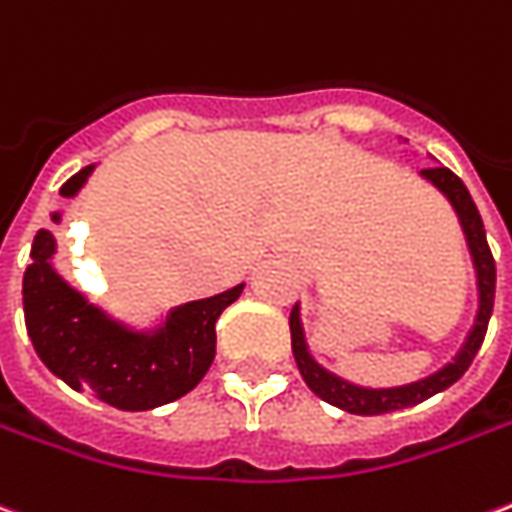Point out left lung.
<instances>
[{"label":"left lung","instance_id":"8db88e82","mask_svg":"<svg viewBox=\"0 0 512 512\" xmlns=\"http://www.w3.org/2000/svg\"><path fill=\"white\" fill-rule=\"evenodd\" d=\"M421 177L432 182L452 202L457 219H460V227L466 232V244L468 252H471V260H474V271H477V288H480L477 318H474V327L468 332L466 343H463V349L455 355V360L446 363L443 368H438L430 377L410 382V385H399V388H360L355 382H346L341 377H335L332 371L318 366L316 360H313L310 349H307L305 330H302L299 305H293L291 349L302 380L307 382V388L316 393L318 399L341 407L346 413H355V416H382V413H391V410H405V407H413L418 402H424V399H430L435 393L446 391L449 385H455L466 374L471 360L477 357L482 341H485V332H488V321H491L493 313V293H496V263H493L488 238H485L480 210H477L474 199L468 194V188L463 185V180L457 177L455 171L435 166V169L421 171Z\"/></svg>","mask_w":512,"mask_h":512}]
</instances>
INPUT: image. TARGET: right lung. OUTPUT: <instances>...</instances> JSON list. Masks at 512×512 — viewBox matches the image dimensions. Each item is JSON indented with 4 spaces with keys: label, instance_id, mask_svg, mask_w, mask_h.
I'll return each mask as SVG.
<instances>
[{
    "label": "right lung",
    "instance_id": "add662e5",
    "mask_svg": "<svg viewBox=\"0 0 512 512\" xmlns=\"http://www.w3.org/2000/svg\"><path fill=\"white\" fill-rule=\"evenodd\" d=\"M94 166L63 182L77 196ZM60 221V213H52ZM55 235L38 230L24 271V324L44 366L71 385L119 410H152L194 391L216 357V321L244 282L230 291L174 307L152 332L130 330L91 305L52 266Z\"/></svg>",
    "mask_w": 512,
    "mask_h": 512
}]
</instances>
